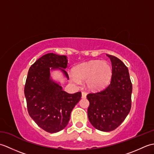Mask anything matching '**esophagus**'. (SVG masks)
Returning <instances> with one entry per match:
<instances>
[{
  "label": "esophagus",
  "instance_id": "1",
  "mask_svg": "<svg viewBox=\"0 0 154 154\" xmlns=\"http://www.w3.org/2000/svg\"><path fill=\"white\" fill-rule=\"evenodd\" d=\"M81 94H82L83 99H85V98L87 97V93L85 92V91H83V92L81 93Z\"/></svg>",
  "mask_w": 154,
  "mask_h": 154
}]
</instances>
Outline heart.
<instances>
[{
	"label": "heart",
	"mask_w": 154,
	"mask_h": 154,
	"mask_svg": "<svg viewBox=\"0 0 154 154\" xmlns=\"http://www.w3.org/2000/svg\"><path fill=\"white\" fill-rule=\"evenodd\" d=\"M71 76L75 83L79 84L80 80H86L88 89L99 91L109 83L112 77V68L106 61L94 60L75 66Z\"/></svg>",
	"instance_id": "obj_1"
}]
</instances>
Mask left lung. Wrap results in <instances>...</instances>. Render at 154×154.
I'll use <instances>...</instances> for the list:
<instances>
[{"instance_id": "left-lung-1", "label": "left lung", "mask_w": 154, "mask_h": 154, "mask_svg": "<svg viewBox=\"0 0 154 154\" xmlns=\"http://www.w3.org/2000/svg\"><path fill=\"white\" fill-rule=\"evenodd\" d=\"M112 63V77L105 89L87 94V114L96 129L110 132L119 127L131 109L132 85L128 67L113 55L106 54Z\"/></svg>"}]
</instances>
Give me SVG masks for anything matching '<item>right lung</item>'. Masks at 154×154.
I'll return each mask as SVG.
<instances>
[{
  "instance_id": "add662e5",
  "label": "right lung",
  "mask_w": 154,
  "mask_h": 154,
  "mask_svg": "<svg viewBox=\"0 0 154 154\" xmlns=\"http://www.w3.org/2000/svg\"><path fill=\"white\" fill-rule=\"evenodd\" d=\"M66 55L53 53L39 58L29 69L24 87L29 115L45 131L55 133L67 125L72 110L81 100V93L69 94L60 82L51 78L52 71H60L69 80L65 69Z\"/></svg>"
}]
</instances>
